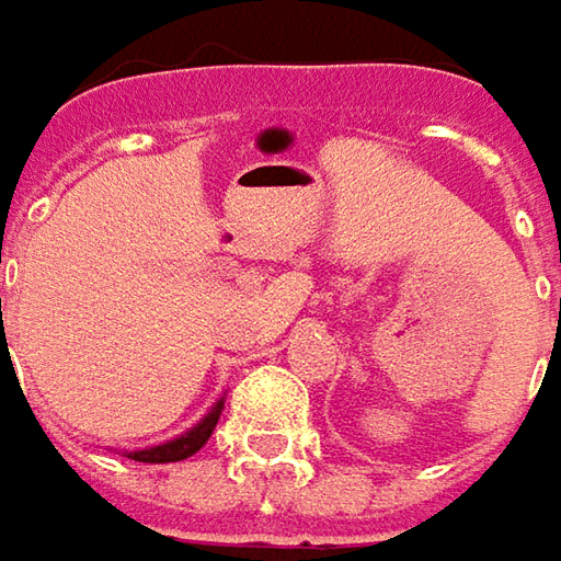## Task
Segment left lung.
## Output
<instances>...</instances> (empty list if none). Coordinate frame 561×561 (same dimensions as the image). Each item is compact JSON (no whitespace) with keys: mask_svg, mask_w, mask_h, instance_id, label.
I'll return each mask as SVG.
<instances>
[{"mask_svg":"<svg viewBox=\"0 0 561 561\" xmlns=\"http://www.w3.org/2000/svg\"><path fill=\"white\" fill-rule=\"evenodd\" d=\"M559 322H561V319H559Z\"/></svg>","mask_w":561,"mask_h":561,"instance_id":"obj_1","label":"left lung"}]
</instances>
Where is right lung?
<instances>
[{"instance_id": "right-lung-1", "label": "right lung", "mask_w": 561, "mask_h": 561, "mask_svg": "<svg viewBox=\"0 0 561 561\" xmlns=\"http://www.w3.org/2000/svg\"><path fill=\"white\" fill-rule=\"evenodd\" d=\"M220 413L222 397L207 410V415H204L198 425H192V428L183 432L180 437L164 440V444H154V447H142V450H126V456L136 459V462H180V459H188V456L202 450L204 444H207V437L214 435V428H217V422H220Z\"/></svg>"}]
</instances>
